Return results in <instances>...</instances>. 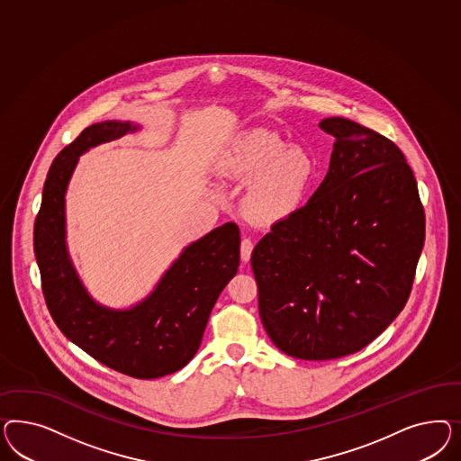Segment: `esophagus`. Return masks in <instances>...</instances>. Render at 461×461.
<instances>
[{
    "label": "esophagus",
    "mask_w": 461,
    "mask_h": 461,
    "mask_svg": "<svg viewBox=\"0 0 461 461\" xmlns=\"http://www.w3.org/2000/svg\"><path fill=\"white\" fill-rule=\"evenodd\" d=\"M251 251H253V240L250 237H243L241 245H240V255H241L243 262L250 260Z\"/></svg>",
    "instance_id": "esophagus-1"
}]
</instances>
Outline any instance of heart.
Wrapping results in <instances>:
<instances>
[{
  "label": "heart",
  "mask_w": 461,
  "mask_h": 461,
  "mask_svg": "<svg viewBox=\"0 0 461 461\" xmlns=\"http://www.w3.org/2000/svg\"><path fill=\"white\" fill-rule=\"evenodd\" d=\"M223 170L238 181L250 182L243 206L251 218L276 221L297 210L314 174L304 149L289 145L277 133L253 130L223 155Z\"/></svg>",
  "instance_id": "heart-1"
}]
</instances>
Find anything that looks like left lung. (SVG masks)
Listing matches in <instances>:
<instances>
[{"mask_svg":"<svg viewBox=\"0 0 461 461\" xmlns=\"http://www.w3.org/2000/svg\"><path fill=\"white\" fill-rule=\"evenodd\" d=\"M304 206L251 253L267 335L285 355L333 360L365 348L404 309L424 245L418 182L392 140L347 118Z\"/></svg>","mask_w":461,"mask_h":461,"instance_id":"obj_1","label":"left lung"}]
</instances>
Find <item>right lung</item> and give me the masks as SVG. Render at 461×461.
<instances>
[{"mask_svg":"<svg viewBox=\"0 0 461 461\" xmlns=\"http://www.w3.org/2000/svg\"><path fill=\"white\" fill-rule=\"evenodd\" d=\"M137 126H87L57 155L33 226L45 304L59 330L95 360L128 377H166L193 360L211 311L240 266V228L226 223L189 245L150 297L130 311L101 307L84 291L66 251L64 194L79 155Z\"/></svg>","mask_w":461,"mask_h":461,"instance_id":"obj_1","label":"right lung"}]
</instances>
